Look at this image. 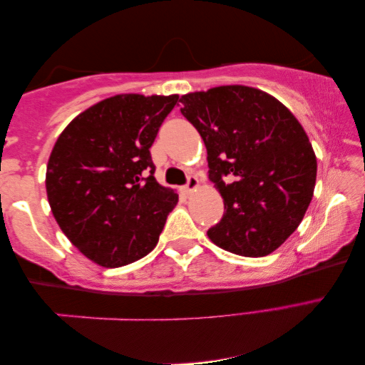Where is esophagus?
<instances>
[{"label":"esophagus","instance_id":"esophagus-1","mask_svg":"<svg viewBox=\"0 0 365 365\" xmlns=\"http://www.w3.org/2000/svg\"><path fill=\"white\" fill-rule=\"evenodd\" d=\"M197 187H199V178L190 175L187 178V184H186V187H184V190H186V192H194Z\"/></svg>","mask_w":365,"mask_h":365}]
</instances>
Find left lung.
<instances>
[{"instance_id":"8db88e82","label":"left lung","mask_w":365,"mask_h":365,"mask_svg":"<svg viewBox=\"0 0 365 365\" xmlns=\"http://www.w3.org/2000/svg\"><path fill=\"white\" fill-rule=\"evenodd\" d=\"M179 101L204 139L208 178L223 197L226 212L207 231L210 241L242 257L272 254L314 195L317 158L306 130L282 101L254 87H213Z\"/></svg>"}]
</instances>
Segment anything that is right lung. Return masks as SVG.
I'll return each mask as SVG.
<instances>
[{"label": "right lung", "mask_w": 365, "mask_h": 365, "mask_svg": "<svg viewBox=\"0 0 365 365\" xmlns=\"http://www.w3.org/2000/svg\"><path fill=\"white\" fill-rule=\"evenodd\" d=\"M179 95L123 93L76 116L46 166L59 228L95 264L118 268L157 246L178 194L155 179L150 147Z\"/></svg>", "instance_id": "add662e5"}]
</instances>
